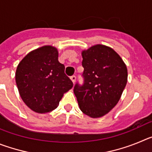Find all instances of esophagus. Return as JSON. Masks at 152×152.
<instances>
[{
	"instance_id": "1",
	"label": "esophagus",
	"mask_w": 152,
	"mask_h": 152,
	"mask_svg": "<svg viewBox=\"0 0 152 152\" xmlns=\"http://www.w3.org/2000/svg\"><path fill=\"white\" fill-rule=\"evenodd\" d=\"M71 80H72L73 84H75V82L76 81V76H75V75H73V76H72V77H71Z\"/></svg>"
}]
</instances>
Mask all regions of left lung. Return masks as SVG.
Wrapping results in <instances>:
<instances>
[{
    "label": "left lung",
    "instance_id": "left-lung-1",
    "mask_svg": "<svg viewBox=\"0 0 152 152\" xmlns=\"http://www.w3.org/2000/svg\"><path fill=\"white\" fill-rule=\"evenodd\" d=\"M84 84H75L79 108L91 118L102 117L117 104L127 83L128 72L112 48L95 45L82 51Z\"/></svg>",
    "mask_w": 152,
    "mask_h": 152
}]
</instances>
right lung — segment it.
<instances>
[{
	"mask_svg": "<svg viewBox=\"0 0 152 152\" xmlns=\"http://www.w3.org/2000/svg\"><path fill=\"white\" fill-rule=\"evenodd\" d=\"M56 47L44 45L28 53L19 63L15 78L23 101L38 113L57 108L64 93L73 87L58 61Z\"/></svg>",
	"mask_w": 152,
	"mask_h": 152,
	"instance_id": "1",
	"label": "right lung"
}]
</instances>
